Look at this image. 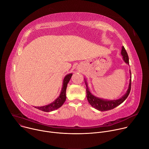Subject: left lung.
Returning <instances> with one entry per match:
<instances>
[{
	"label": "left lung",
	"instance_id": "8db88e82",
	"mask_svg": "<svg viewBox=\"0 0 149 149\" xmlns=\"http://www.w3.org/2000/svg\"><path fill=\"white\" fill-rule=\"evenodd\" d=\"M121 55L123 56V58L124 61L129 64V58L127 54V53L125 50V49L124 46L122 47L121 49ZM130 74H131V71H130ZM131 76H130V84L128 86V89L127 91V92L121 98L118 99V100H104V99L100 98L95 96L93 95L89 91V89L88 87V84L86 81H85V84L86 86V97L87 100L89 102V103L94 107L95 109L101 111H105L108 110H111L113 109L114 108L117 107V106L120 105L121 104H122L128 96L130 94V91H131Z\"/></svg>",
	"mask_w": 149,
	"mask_h": 149
}]
</instances>
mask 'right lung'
I'll return each instance as SVG.
<instances>
[{"label":"right lung","mask_w":149,"mask_h":149,"mask_svg":"<svg viewBox=\"0 0 149 149\" xmlns=\"http://www.w3.org/2000/svg\"><path fill=\"white\" fill-rule=\"evenodd\" d=\"M72 74H73L72 73L68 74L66 75L65 76V77L64 78L63 83V87H62L61 93L60 94V96L56 99L55 101H54L52 103L49 104L47 105H45V106H42V107H35V108L38 109L41 111H44V112H50V111L56 110V109L59 108L60 107H61L65 101L66 88H67L68 84L72 77Z\"/></svg>","instance_id":"right-lung-1"}]
</instances>
